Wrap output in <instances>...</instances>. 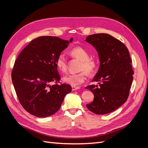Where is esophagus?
<instances>
[{"mask_svg":"<svg viewBox=\"0 0 148 148\" xmlns=\"http://www.w3.org/2000/svg\"><path fill=\"white\" fill-rule=\"evenodd\" d=\"M71 89H72V91H75L77 89H79V87H76V86H72L71 87Z\"/></svg>","mask_w":148,"mask_h":148,"instance_id":"1","label":"esophagus"}]
</instances>
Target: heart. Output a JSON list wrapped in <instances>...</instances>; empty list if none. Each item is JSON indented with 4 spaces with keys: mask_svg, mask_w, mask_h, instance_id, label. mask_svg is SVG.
Instances as JSON below:
<instances>
[{
    "mask_svg": "<svg viewBox=\"0 0 148 148\" xmlns=\"http://www.w3.org/2000/svg\"><path fill=\"white\" fill-rule=\"evenodd\" d=\"M70 55L73 57L81 60L79 70L81 72L76 74L67 75L63 78L64 82L73 86H79L86 79L87 74H91L95 71L96 62L92 58H89V53L83 47H77L70 51ZM56 66L58 70L62 73H65L67 70V60L64 53H60L56 59Z\"/></svg>",
    "mask_w": 148,
    "mask_h": 148,
    "instance_id": "obj_1",
    "label": "heart"
}]
</instances>
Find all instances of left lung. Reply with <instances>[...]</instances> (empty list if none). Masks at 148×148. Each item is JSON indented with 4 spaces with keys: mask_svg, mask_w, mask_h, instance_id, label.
I'll use <instances>...</instances> for the list:
<instances>
[{
    "mask_svg": "<svg viewBox=\"0 0 148 148\" xmlns=\"http://www.w3.org/2000/svg\"><path fill=\"white\" fill-rule=\"evenodd\" d=\"M97 52L99 70L86 89L95 97L87 108L96 114L104 115L117 109L127 100L133 79L132 59L124 44L106 33L89 35L85 40Z\"/></svg>",
    "mask_w": 148,
    "mask_h": 148,
    "instance_id": "obj_1",
    "label": "left lung"
}]
</instances>
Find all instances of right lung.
Returning a JSON list of instances; mask_svg holds the SVG:
<instances>
[{
    "mask_svg": "<svg viewBox=\"0 0 148 148\" xmlns=\"http://www.w3.org/2000/svg\"><path fill=\"white\" fill-rule=\"evenodd\" d=\"M73 41L56 36L33 39L18 56L12 72L16 95L23 108L36 117H46L60 108L71 91L69 84H58L60 75L56 59ZM52 82L56 84L51 85Z\"/></svg>",
    "mask_w": 148,
    "mask_h": 148,
    "instance_id": "add662e5",
    "label": "right lung"
}]
</instances>
